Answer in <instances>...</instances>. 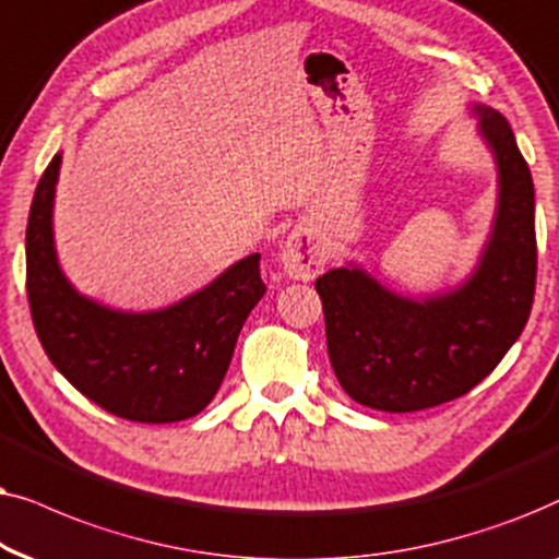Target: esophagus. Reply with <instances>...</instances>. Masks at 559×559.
Segmentation results:
<instances>
[{
  "mask_svg": "<svg viewBox=\"0 0 559 559\" xmlns=\"http://www.w3.org/2000/svg\"><path fill=\"white\" fill-rule=\"evenodd\" d=\"M278 260L292 278L309 281L322 271L326 260V245L319 240V235L311 233V229L296 227L294 233L286 237L284 245H281Z\"/></svg>",
  "mask_w": 559,
  "mask_h": 559,
  "instance_id": "obj_1",
  "label": "esophagus"
}]
</instances>
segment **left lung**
<instances>
[{
    "label": "left lung",
    "instance_id": "left-lung-1",
    "mask_svg": "<svg viewBox=\"0 0 559 559\" xmlns=\"http://www.w3.org/2000/svg\"><path fill=\"white\" fill-rule=\"evenodd\" d=\"M475 111L496 155L498 212L471 278L421 301L355 265L314 284L334 376L349 399L378 412H421L465 396L493 373L530 319L537 286L532 170L506 117Z\"/></svg>",
    "mask_w": 559,
    "mask_h": 559
}]
</instances>
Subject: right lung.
Wrapping results in <instances>:
<instances>
[{
  "label": "right lung",
  "instance_id": "obj_1",
  "mask_svg": "<svg viewBox=\"0 0 559 559\" xmlns=\"http://www.w3.org/2000/svg\"><path fill=\"white\" fill-rule=\"evenodd\" d=\"M61 153L37 181L27 217V301L50 362L73 389L128 421L197 416L219 391L237 334L263 299L260 255L242 258L189 299L147 314L102 307L73 288L53 248Z\"/></svg>",
  "mask_w": 559,
  "mask_h": 559
}]
</instances>
